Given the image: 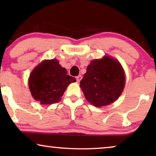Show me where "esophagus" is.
<instances>
[{"label": "esophagus", "mask_w": 156, "mask_h": 156, "mask_svg": "<svg viewBox=\"0 0 156 156\" xmlns=\"http://www.w3.org/2000/svg\"><path fill=\"white\" fill-rule=\"evenodd\" d=\"M76 81H77V82H80V81L82 80V75H78V76L76 77Z\"/></svg>", "instance_id": "1"}]
</instances>
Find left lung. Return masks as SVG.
Segmentation results:
<instances>
[{
	"mask_svg": "<svg viewBox=\"0 0 156 156\" xmlns=\"http://www.w3.org/2000/svg\"><path fill=\"white\" fill-rule=\"evenodd\" d=\"M124 85V72L121 64L108 56L91 61L80 82L87 100L97 107L116 101Z\"/></svg>",
	"mask_w": 156,
	"mask_h": 156,
	"instance_id": "left-lung-1",
	"label": "left lung"
}]
</instances>
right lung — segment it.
Wrapping results in <instances>:
<instances>
[{"instance_id": "right-lung-1", "label": "right lung", "mask_w": 156, "mask_h": 156, "mask_svg": "<svg viewBox=\"0 0 156 156\" xmlns=\"http://www.w3.org/2000/svg\"><path fill=\"white\" fill-rule=\"evenodd\" d=\"M76 79L67 74L57 59L44 60L35 67L29 78V88L36 101L52 104L60 101L65 89Z\"/></svg>"}]
</instances>
